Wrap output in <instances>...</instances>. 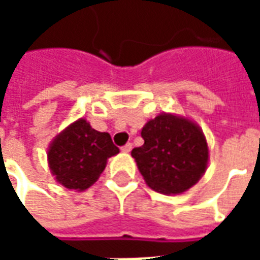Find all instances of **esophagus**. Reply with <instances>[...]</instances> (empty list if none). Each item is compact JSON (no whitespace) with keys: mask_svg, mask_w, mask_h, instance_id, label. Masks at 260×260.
I'll return each mask as SVG.
<instances>
[{"mask_svg":"<svg viewBox=\"0 0 260 260\" xmlns=\"http://www.w3.org/2000/svg\"><path fill=\"white\" fill-rule=\"evenodd\" d=\"M121 150H122L124 153H129L131 150H132V143H126L125 146L121 147Z\"/></svg>","mask_w":260,"mask_h":260,"instance_id":"esophagus-1","label":"esophagus"}]
</instances>
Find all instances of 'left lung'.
Instances as JSON below:
<instances>
[{
    "label": "left lung",
    "instance_id": "1",
    "mask_svg": "<svg viewBox=\"0 0 260 260\" xmlns=\"http://www.w3.org/2000/svg\"><path fill=\"white\" fill-rule=\"evenodd\" d=\"M145 143L131 154L153 191L180 195L196 185L209 164L206 136L193 119L161 113L142 128Z\"/></svg>",
    "mask_w": 260,
    "mask_h": 260
}]
</instances>
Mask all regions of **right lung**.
Wrapping results in <instances>:
<instances>
[{"label": "right lung", "mask_w": 260, "mask_h": 260, "mask_svg": "<svg viewBox=\"0 0 260 260\" xmlns=\"http://www.w3.org/2000/svg\"><path fill=\"white\" fill-rule=\"evenodd\" d=\"M118 153L110 134L93 129L87 119L79 118L50 142L47 161L59 185L83 192L99 180L108 158Z\"/></svg>", "instance_id": "add662e5"}]
</instances>
